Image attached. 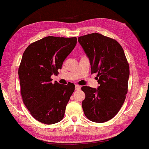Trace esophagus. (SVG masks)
I'll return each instance as SVG.
<instances>
[{
  "label": "esophagus",
  "mask_w": 149,
  "mask_h": 149,
  "mask_svg": "<svg viewBox=\"0 0 149 149\" xmlns=\"http://www.w3.org/2000/svg\"><path fill=\"white\" fill-rule=\"evenodd\" d=\"M80 89V86H78V85H76L75 86V90L76 91H79Z\"/></svg>",
  "instance_id": "1"
}]
</instances>
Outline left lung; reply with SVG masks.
Segmentation results:
<instances>
[{"instance_id": "left-lung-1", "label": "left lung", "mask_w": 149, "mask_h": 149, "mask_svg": "<svg viewBox=\"0 0 149 149\" xmlns=\"http://www.w3.org/2000/svg\"><path fill=\"white\" fill-rule=\"evenodd\" d=\"M97 73L98 89L83 86L82 108L86 116L96 123L114 118L122 107L128 92L129 65L122 47L113 38L98 33L78 38Z\"/></svg>"}]
</instances>
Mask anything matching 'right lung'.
<instances>
[{
  "mask_svg": "<svg viewBox=\"0 0 149 149\" xmlns=\"http://www.w3.org/2000/svg\"><path fill=\"white\" fill-rule=\"evenodd\" d=\"M77 37L49 36L29 45L19 68L20 94L31 116L42 123L59 122L74 91L72 83H51L63 62L77 44Z\"/></svg>",
  "mask_w": 149,
  "mask_h": 149,
  "instance_id": "add662e5",
  "label": "right lung"
}]
</instances>
